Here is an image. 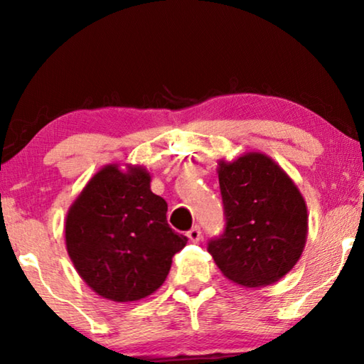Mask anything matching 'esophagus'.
I'll use <instances>...</instances> for the list:
<instances>
[{"label": "esophagus", "instance_id": "1", "mask_svg": "<svg viewBox=\"0 0 364 364\" xmlns=\"http://www.w3.org/2000/svg\"><path fill=\"white\" fill-rule=\"evenodd\" d=\"M188 237H189V241H193V242H199L200 239H202V231H200V228L197 226V225L191 228V230L188 231Z\"/></svg>", "mask_w": 364, "mask_h": 364}]
</instances>
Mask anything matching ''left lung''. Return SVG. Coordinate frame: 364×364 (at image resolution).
<instances>
[{
  "label": "left lung",
  "instance_id": "1",
  "mask_svg": "<svg viewBox=\"0 0 364 364\" xmlns=\"http://www.w3.org/2000/svg\"><path fill=\"white\" fill-rule=\"evenodd\" d=\"M225 230L207 250L228 279L260 287L278 281L301 255L306 205L284 170L264 154L250 152L220 164Z\"/></svg>",
  "mask_w": 364,
  "mask_h": 364
}]
</instances>
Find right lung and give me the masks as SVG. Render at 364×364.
Masks as SVG:
<instances>
[{
  "label": "right lung",
  "mask_w": 364,
  "mask_h": 364,
  "mask_svg": "<svg viewBox=\"0 0 364 364\" xmlns=\"http://www.w3.org/2000/svg\"><path fill=\"white\" fill-rule=\"evenodd\" d=\"M151 176L115 165L93 176L65 220L67 252L82 279L115 301L144 299L164 284L171 257L188 242L167 223V202Z\"/></svg>",
  "instance_id": "add662e5"
}]
</instances>
